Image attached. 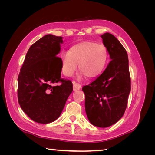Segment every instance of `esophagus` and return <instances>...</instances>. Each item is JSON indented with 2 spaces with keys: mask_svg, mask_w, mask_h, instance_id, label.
Segmentation results:
<instances>
[{
  "mask_svg": "<svg viewBox=\"0 0 155 155\" xmlns=\"http://www.w3.org/2000/svg\"><path fill=\"white\" fill-rule=\"evenodd\" d=\"M73 90L74 91H76L78 90H79L81 88V85L79 84L78 83L76 82V81H73Z\"/></svg>",
  "mask_w": 155,
  "mask_h": 155,
  "instance_id": "esophagus-1",
  "label": "esophagus"
}]
</instances>
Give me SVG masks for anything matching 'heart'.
Instances as JSON below:
<instances>
[{
    "label": "heart",
    "instance_id": "obj_1",
    "mask_svg": "<svg viewBox=\"0 0 155 155\" xmlns=\"http://www.w3.org/2000/svg\"><path fill=\"white\" fill-rule=\"evenodd\" d=\"M61 68L64 75L70 76L79 70L88 78L100 76L106 67L108 51L102 44L94 42H81L72 46L68 53L61 55Z\"/></svg>",
    "mask_w": 155,
    "mask_h": 155
}]
</instances>
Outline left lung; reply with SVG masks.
I'll return each instance as SVG.
<instances>
[{
  "label": "left lung",
  "mask_w": 155,
  "mask_h": 155,
  "mask_svg": "<svg viewBox=\"0 0 155 155\" xmlns=\"http://www.w3.org/2000/svg\"><path fill=\"white\" fill-rule=\"evenodd\" d=\"M111 61L105 71L82 88L85 111L90 122L99 127L116 124L123 116L130 91L127 53L110 33L101 35Z\"/></svg>",
  "instance_id": "8db88e82"
}]
</instances>
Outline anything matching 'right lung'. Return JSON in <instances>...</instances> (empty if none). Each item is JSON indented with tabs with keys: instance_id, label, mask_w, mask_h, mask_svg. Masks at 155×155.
Instances as JSON below:
<instances>
[{
	"instance_id": "obj_1",
	"label": "right lung",
	"mask_w": 155,
	"mask_h": 155,
	"mask_svg": "<svg viewBox=\"0 0 155 155\" xmlns=\"http://www.w3.org/2000/svg\"><path fill=\"white\" fill-rule=\"evenodd\" d=\"M63 43L62 37L51 34L37 41L28 51L18 76V103L37 123L57 120L73 91L71 81L61 78V59L57 55Z\"/></svg>"
}]
</instances>
